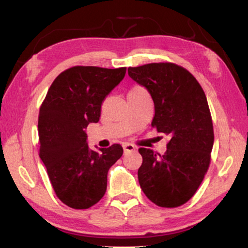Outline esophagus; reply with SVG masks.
<instances>
[{"instance_id":"esophagus-1","label":"esophagus","mask_w":248,"mask_h":248,"mask_svg":"<svg viewBox=\"0 0 248 248\" xmlns=\"http://www.w3.org/2000/svg\"><path fill=\"white\" fill-rule=\"evenodd\" d=\"M124 153L125 152H132V151L136 150V148H134V145L130 144V143H124Z\"/></svg>"}]
</instances>
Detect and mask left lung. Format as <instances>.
I'll return each mask as SVG.
<instances>
[{
    "instance_id": "obj_1",
    "label": "left lung",
    "mask_w": 248,
    "mask_h": 248,
    "mask_svg": "<svg viewBox=\"0 0 248 248\" xmlns=\"http://www.w3.org/2000/svg\"><path fill=\"white\" fill-rule=\"evenodd\" d=\"M128 74L149 92L152 125L169 138L163 155L139 149L140 186L159 207H179L195 195L210 164L215 134L207 97L192 74L174 63L128 68Z\"/></svg>"
}]
</instances>
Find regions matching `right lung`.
<instances>
[{
    "mask_svg": "<svg viewBox=\"0 0 248 248\" xmlns=\"http://www.w3.org/2000/svg\"><path fill=\"white\" fill-rule=\"evenodd\" d=\"M124 75L125 68L73 66L58 75L41 105L39 156L70 208L89 209L103 198L108 170L124 153L120 144L91 150L86 128L98 123L103 102Z\"/></svg>",
    "mask_w": 248,
    "mask_h": 248,
    "instance_id": "obj_1",
    "label": "right lung"
}]
</instances>
